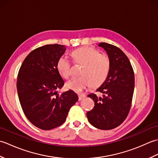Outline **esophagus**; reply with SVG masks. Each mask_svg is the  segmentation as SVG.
<instances>
[{
    "label": "esophagus",
    "mask_w": 158,
    "mask_h": 158,
    "mask_svg": "<svg viewBox=\"0 0 158 158\" xmlns=\"http://www.w3.org/2000/svg\"><path fill=\"white\" fill-rule=\"evenodd\" d=\"M85 97V94H79V100H81Z\"/></svg>",
    "instance_id": "esophagus-1"
}]
</instances>
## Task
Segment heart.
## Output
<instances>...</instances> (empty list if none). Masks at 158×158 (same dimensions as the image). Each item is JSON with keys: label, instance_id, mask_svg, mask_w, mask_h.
I'll return each instance as SVG.
<instances>
[{"label": "heart", "instance_id": "b5f03b06", "mask_svg": "<svg viewBox=\"0 0 158 158\" xmlns=\"http://www.w3.org/2000/svg\"><path fill=\"white\" fill-rule=\"evenodd\" d=\"M71 56L75 63L83 64L80 70L81 75L73 77L67 81V88L82 92L92 85L98 86L105 81L110 69V60L108 55L100 53L98 50L85 46L73 50ZM57 69L66 79L72 75L71 63L66 57L62 56L58 59Z\"/></svg>", "mask_w": 158, "mask_h": 158}]
</instances>
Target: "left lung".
Wrapping results in <instances>:
<instances>
[{
    "label": "left lung",
    "instance_id": "8db88e82",
    "mask_svg": "<svg viewBox=\"0 0 158 158\" xmlns=\"http://www.w3.org/2000/svg\"><path fill=\"white\" fill-rule=\"evenodd\" d=\"M110 60L105 81L96 89L102 94L88 96L94 101V109L87 113L89 122L96 128L110 130L119 126L128 115L135 88V74L129 59L117 47L106 43L98 44Z\"/></svg>",
    "mask_w": 158,
    "mask_h": 158
}]
</instances>
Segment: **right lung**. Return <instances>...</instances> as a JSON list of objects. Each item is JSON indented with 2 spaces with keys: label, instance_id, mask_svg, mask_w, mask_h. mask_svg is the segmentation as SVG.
Returning <instances> with one entry per match:
<instances>
[{
  "label": "right lung",
  "instance_id": "right-lung-1",
  "mask_svg": "<svg viewBox=\"0 0 158 158\" xmlns=\"http://www.w3.org/2000/svg\"><path fill=\"white\" fill-rule=\"evenodd\" d=\"M65 51L62 45L40 47L26 56L19 70L17 89L20 105L28 119L41 130L61 126L78 100L73 90L61 94L56 91L64 85L57 62Z\"/></svg>",
  "mask_w": 158,
  "mask_h": 158
}]
</instances>
